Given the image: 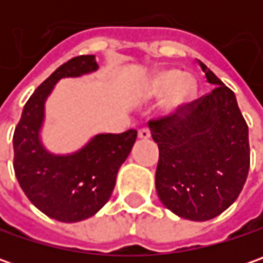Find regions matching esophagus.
<instances>
[{
	"label": "esophagus",
	"instance_id": "esophagus-1",
	"mask_svg": "<svg viewBox=\"0 0 263 263\" xmlns=\"http://www.w3.org/2000/svg\"><path fill=\"white\" fill-rule=\"evenodd\" d=\"M151 137V130L147 128V127H143V128H140L139 130V139H149Z\"/></svg>",
	"mask_w": 263,
	"mask_h": 263
}]
</instances>
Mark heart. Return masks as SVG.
Segmentation results:
<instances>
[{
    "label": "heart",
    "instance_id": "obj_1",
    "mask_svg": "<svg viewBox=\"0 0 263 263\" xmlns=\"http://www.w3.org/2000/svg\"><path fill=\"white\" fill-rule=\"evenodd\" d=\"M151 89L157 95L168 93V105L178 108L193 96L196 86L192 77H180V73L176 70H164L152 79Z\"/></svg>",
    "mask_w": 263,
    "mask_h": 263
}]
</instances>
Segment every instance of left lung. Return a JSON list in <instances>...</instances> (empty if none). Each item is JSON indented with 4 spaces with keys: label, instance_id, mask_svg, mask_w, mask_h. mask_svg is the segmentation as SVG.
<instances>
[{
    "label": "left lung",
    "instance_id": "left-lung-1",
    "mask_svg": "<svg viewBox=\"0 0 263 263\" xmlns=\"http://www.w3.org/2000/svg\"><path fill=\"white\" fill-rule=\"evenodd\" d=\"M215 89L152 118L158 143L155 187L161 202L176 215L208 221L236 200L250 167L249 127L234 92L197 60Z\"/></svg>",
    "mask_w": 263,
    "mask_h": 263
}]
</instances>
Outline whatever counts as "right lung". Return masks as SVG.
<instances>
[{
    "mask_svg": "<svg viewBox=\"0 0 263 263\" xmlns=\"http://www.w3.org/2000/svg\"><path fill=\"white\" fill-rule=\"evenodd\" d=\"M93 55H79L60 66L27 99L13 136L14 173L29 200L49 218L77 222L95 215L109 200L118 168L128 157L137 132L98 135L73 155H51L39 140L44 104L63 77L95 71Z\"/></svg>",
    "mask_w": 263,
    "mask_h": 263,
    "instance_id": "obj_1",
    "label": "right lung"
}]
</instances>
